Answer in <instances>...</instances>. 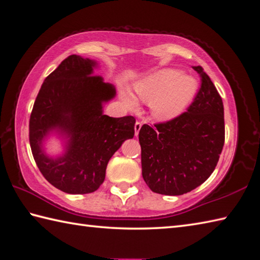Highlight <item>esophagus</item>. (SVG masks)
<instances>
[{
  "label": "esophagus",
  "instance_id": "obj_1",
  "mask_svg": "<svg viewBox=\"0 0 260 260\" xmlns=\"http://www.w3.org/2000/svg\"><path fill=\"white\" fill-rule=\"evenodd\" d=\"M141 127H142V122H140V121H136V122H135V126H134V129H135V135H136V136L139 135V132H140V129H141Z\"/></svg>",
  "mask_w": 260,
  "mask_h": 260
}]
</instances>
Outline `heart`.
I'll return each instance as SVG.
<instances>
[{"instance_id":"obj_1","label":"heart","mask_w":260,"mask_h":260,"mask_svg":"<svg viewBox=\"0 0 260 260\" xmlns=\"http://www.w3.org/2000/svg\"><path fill=\"white\" fill-rule=\"evenodd\" d=\"M134 89L141 100L150 102L152 116L166 121L181 116L191 105L198 92V81L177 69L166 68L139 79ZM120 99L129 109L139 106V99L127 88L120 91Z\"/></svg>"}]
</instances>
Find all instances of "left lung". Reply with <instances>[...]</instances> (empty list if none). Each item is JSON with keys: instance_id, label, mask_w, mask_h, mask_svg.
<instances>
[{"instance_id": "left-lung-1", "label": "left lung", "mask_w": 260, "mask_h": 260, "mask_svg": "<svg viewBox=\"0 0 260 260\" xmlns=\"http://www.w3.org/2000/svg\"><path fill=\"white\" fill-rule=\"evenodd\" d=\"M201 87L187 111L139 133L142 176L151 191L181 196L207 181L214 172L225 141L224 106L201 66Z\"/></svg>"}]
</instances>
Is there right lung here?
Wrapping results in <instances>:
<instances>
[{
    "label": "right lung",
    "mask_w": 260,
    "mask_h": 260,
    "mask_svg": "<svg viewBox=\"0 0 260 260\" xmlns=\"http://www.w3.org/2000/svg\"><path fill=\"white\" fill-rule=\"evenodd\" d=\"M95 60L69 55L44 79L29 119V143L37 167L46 181L69 194L96 191L107 165L127 139H133L135 118L103 114L116 88L94 75ZM63 140L64 151L49 156L45 141Z\"/></svg>",
    "instance_id": "add662e5"
}]
</instances>
